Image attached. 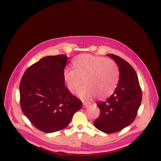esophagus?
Returning <instances> with one entry per match:
<instances>
[{
  "label": "esophagus",
  "instance_id": "obj_1",
  "mask_svg": "<svg viewBox=\"0 0 161 161\" xmlns=\"http://www.w3.org/2000/svg\"><path fill=\"white\" fill-rule=\"evenodd\" d=\"M83 106H84V108H87V107L89 106V104L87 103H84Z\"/></svg>",
  "mask_w": 161,
  "mask_h": 161
}]
</instances>
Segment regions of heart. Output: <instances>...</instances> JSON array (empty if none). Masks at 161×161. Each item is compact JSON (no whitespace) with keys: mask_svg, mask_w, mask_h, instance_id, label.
<instances>
[{"mask_svg":"<svg viewBox=\"0 0 161 161\" xmlns=\"http://www.w3.org/2000/svg\"><path fill=\"white\" fill-rule=\"evenodd\" d=\"M74 69L66 67L63 70L64 83L72 93L85 101H91L97 95L101 99L110 96L115 91L119 80L118 69L114 61L104 57L80 54L72 60Z\"/></svg>","mask_w":161,"mask_h":161,"instance_id":"b5f03b06","label":"heart"}]
</instances>
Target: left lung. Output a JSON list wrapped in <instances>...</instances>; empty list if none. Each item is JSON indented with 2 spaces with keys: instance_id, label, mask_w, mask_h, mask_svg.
<instances>
[{
  "instance_id": "obj_1",
  "label": "left lung",
  "mask_w": 161,
  "mask_h": 161,
  "mask_svg": "<svg viewBox=\"0 0 161 161\" xmlns=\"http://www.w3.org/2000/svg\"><path fill=\"white\" fill-rule=\"evenodd\" d=\"M108 55L119 67V79L114 94L106 101L97 103L101 114L93 124L103 132L111 134L133 122L142 101V91L133 67L118 56Z\"/></svg>"
}]
</instances>
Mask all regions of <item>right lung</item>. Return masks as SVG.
I'll return each mask as SVG.
<instances>
[{"label": "right lung", "mask_w": 161, "mask_h": 161, "mask_svg": "<svg viewBox=\"0 0 161 161\" xmlns=\"http://www.w3.org/2000/svg\"><path fill=\"white\" fill-rule=\"evenodd\" d=\"M67 56L42 58L25 70L19 92L23 113L36 128L52 133L67 127L82 101L68 90L62 73Z\"/></svg>", "instance_id": "obj_1"}]
</instances>
